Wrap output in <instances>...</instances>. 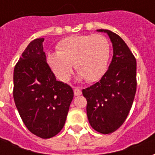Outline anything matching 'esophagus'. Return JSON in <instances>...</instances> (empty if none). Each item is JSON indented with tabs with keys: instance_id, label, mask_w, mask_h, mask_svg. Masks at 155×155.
<instances>
[{
	"instance_id": "34e87169",
	"label": "esophagus",
	"mask_w": 155,
	"mask_h": 155,
	"mask_svg": "<svg viewBox=\"0 0 155 155\" xmlns=\"http://www.w3.org/2000/svg\"><path fill=\"white\" fill-rule=\"evenodd\" d=\"M74 94L75 96H78V95H81L82 94V91L79 87H76L74 89Z\"/></svg>"
}]
</instances>
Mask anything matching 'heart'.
Returning a JSON list of instances; mask_svg holds the SVG:
<instances>
[{
    "label": "heart",
    "mask_w": 155,
    "mask_h": 155,
    "mask_svg": "<svg viewBox=\"0 0 155 155\" xmlns=\"http://www.w3.org/2000/svg\"><path fill=\"white\" fill-rule=\"evenodd\" d=\"M110 45L102 35H72L57 45V51L49 52L47 63L63 82L70 80L72 64L88 82L99 81L107 71Z\"/></svg>",
    "instance_id": "heart-1"
}]
</instances>
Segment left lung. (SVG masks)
<instances>
[{"label":"left lung","instance_id":"left-lung-1","mask_svg":"<svg viewBox=\"0 0 155 155\" xmlns=\"http://www.w3.org/2000/svg\"><path fill=\"white\" fill-rule=\"evenodd\" d=\"M113 58L101 81L82 91L87 101V117L91 127L101 134L118 130L126 120L136 92V60L126 43L109 30Z\"/></svg>","mask_w":155,"mask_h":155}]
</instances>
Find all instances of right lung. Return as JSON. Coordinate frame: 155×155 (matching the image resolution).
Wrapping results in <instances>:
<instances>
[{"label": "right lung", "instance_id": "add662e5", "mask_svg": "<svg viewBox=\"0 0 155 155\" xmlns=\"http://www.w3.org/2000/svg\"><path fill=\"white\" fill-rule=\"evenodd\" d=\"M43 42L44 38L32 41L15 64L13 97L26 128L49 139L64 127L74 92L69 84L56 81L46 62Z\"/></svg>", "mask_w": 155, "mask_h": 155}]
</instances>
